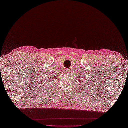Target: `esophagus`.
I'll use <instances>...</instances> for the list:
<instances>
[{"instance_id":"1","label":"esophagus","mask_w":128,"mask_h":128,"mask_svg":"<svg viewBox=\"0 0 128 128\" xmlns=\"http://www.w3.org/2000/svg\"><path fill=\"white\" fill-rule=\"evenodd\" d=\"M68 72V69L66 68V69H65V72Z\"/></svg>"}]
</instances>
